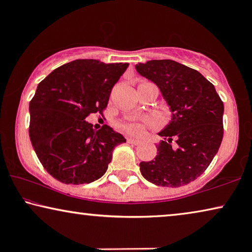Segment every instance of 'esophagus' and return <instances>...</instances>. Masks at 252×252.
<instances>
[{"instance_id":"1","label":"esophagus","mask_w":252,"mask_h":252,"mask_svg":"<svg viewBox=\"0 0 252 252\" xmlns=\"http://www.w3.org/2000/svg\"><path fill=\"white\" fill-rule=\"evenodd\" d=\"M127 142L130 143V144H140L141 143V140H139V139H132V137H129V139H127Z\"/></svg>"}]
</instances>
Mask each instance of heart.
<instances>
[{
	"label": "heart",
	"mask_w": 252,
	"mask_h": 252,
	"mask_svg": "<svg viewBox=\"0 0 252 252\" xmlns=\"http://www.w3.org/2000/svg\"><path fill=\"white\" fill-rule=\"evenodd\" d=\"M147 124H150L149 119H128L120 124L119 127L124 130V132L130 134V135H140V134L143 133L144 126H146Z\"/></svg>",
	"instance_id": "heart-1"
}]
</instances>
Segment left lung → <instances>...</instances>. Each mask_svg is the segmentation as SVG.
I'll return each instance as SVG.
<instances>
[{"label":"left lung","instance_id":"8db88e82","mask_svg":"<svg viewBox=\"0 0 252 252\" xmlns=\"http://www.w3.org/2000/svg\"><path fill=\"white\" fill-rule=\"evenodd\" d=\"M135 68L156 84L172 113L158 133L163 140L156 146L157 156L141 161V173L163 187L190 184L208 168L221 144L223 103L208 79L178 62L153 60Z\"/></svg>","mask_w":252,"mask_h":252}]
</instances>
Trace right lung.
Returning a JSON list of instances; mask_svg holds the SVG:
<instances>
[{
  "instance_id": "right-lung-1",
  "label": "right lung",
  "mask_w": 252,
  "mask_h": 252,
  "mask_svg": "<svg viewBox=\"0 0 252 252\" xmlns=\"http://www.w3.org/2000/svg\"><path fill=\"white\" fill-rule=\"evenodd\" d=\"M127 63L77 60L57 67L37 85L30 102V139L48 173L66 185L91 184L108 170L112 151L126 142L104 125L86 122L106 108Z\"/></svg>"
}]
</instances>
